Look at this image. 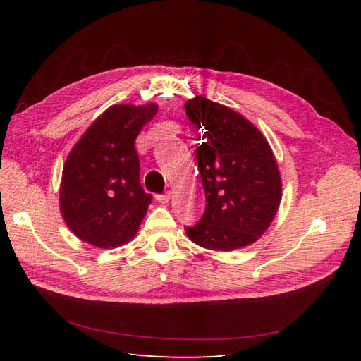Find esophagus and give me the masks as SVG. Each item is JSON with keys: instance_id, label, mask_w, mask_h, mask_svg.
Here are the masks:
<instances>
[{"instance_id": "1", "label": "esophagus", "mask_w": 361, "mask_h": 361, "mask_svg": "<svg viewBox=\"0 0 361 361\" xmlns=\"http://www.w3.org/2000/svg\"><path fill=\"white\" fill-rule=\"evenodd\" d=\"M170 197H171L170 192H164V194H157V195H155V199H157L159 203H169V202H170Z\"/></svg>"}]
</instances>
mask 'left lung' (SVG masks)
<instances>
[{
	"label": "left lung",
	"mask_w": 361,
	"mask_h": 361,
	"mask_svg": "<svg viewBox=\"0 0 361 361\" xmlns=\"http://www.w3.org/2000/svg\"><path fill=\"white\" fill-rule=\"evenodd\" d=\"M185 113L203 134L195 157L206 194L200 221L185 232L215 251L256 243L281 200L280 171L267 138L244 116L204 96L185 102Z\"/></svg>",
	"instance_id": "obj_1"
}]
</instances>
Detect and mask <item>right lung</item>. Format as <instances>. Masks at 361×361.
<instances>
[{"label":"right lung","mask_w":361,"mask_h":361,"mask_svg":"<svg viewBox=\"0 0 361 361\" xmlns=\"http://www.w3.org/2000/svg\"><path fill=\"white\" fill-rule=\"evenodd\" d=\"M157 111V104L113 105L71 150L63 167L60 211L81 241L111 248L135 236L152 202L140 183L135 138Z\"/></svg>","instance_id":"1"}]
</instances>
